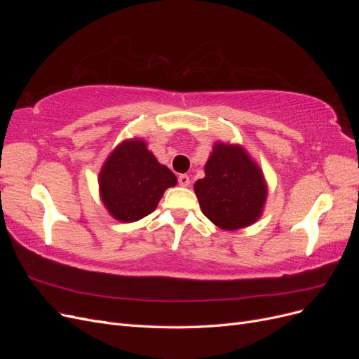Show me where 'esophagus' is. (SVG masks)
Segmentation results:
<instances>
[{"instance_id": "obj_1", "label": "esophagus", "mask_w": 359, "mask_h": 359, "mask_svg": "<svg viewBox=\"0 0 359 359\" xmlns=\"http://www.w3.org/2000/svg\"><path fill=\"white\" fill-rule=\"evenodd\" d=\"M178 184L180 186H182V187H187V186H190V178H189V175H180L178 177Z\"/></svg>"}]
</instances>
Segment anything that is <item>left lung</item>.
I'll use <instances>...</instances> for the list:
<instances>
[{"mask_svg": "<svg viewBox=\"0 0 359 359\" xmlns=\"http://www.w3.org/2000/svg\"><path fill=\"white\" fill-rule=\"evenodd\" d=\"M194 193L206 219L220 229L236 231L259 219L268 190L262 170L241 145L217 142Z\"/></svg>", "mask_w": 359, "mask_h": 359, "instance_id": "left-lung-1", "label": "left lung"}]
</instances>
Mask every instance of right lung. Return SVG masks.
<instances>
[{
  "label": "right lung",
  "instance_id": "add662e5",
  "mask_svg": "<svg viewBox=\"0 0 359 359\" xmlns=\"http://www.w3.org/2000/svg\"><path fill=\"white\" fill-rule=\"evenodd\" d=\"M177 184L169 168L160 165L142 139L119 144L100 170V198L114 219L132 223L153 212L163 193Z\"/></svg>",
  "mask_w": 359,
  "mask_h": 359
}]
</instances>
